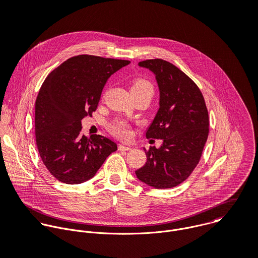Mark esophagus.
<instances>
[{"mask_svg": "<svg viewBox=\"0 0 258 258\" xmlns=\"http://www.w3.org/2000/svg\"><path fill=\"white\" fill-rule=\"evenodd\" d=\"M131 149L132 148L130 146H124V145H121V144L118 145V150H120V151H128Z\"/></svg>", "mask_w": 258, "mask_h": 258, "instance_id": "obj_1", "label": "esophagus"}]
</instances>
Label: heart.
<instances>
[{"label":"heart","instance_id":"heart-1","mask_svg":"<svg viewBox=\"0 0 258 258\" xmlns=\"http://www.w3.org/2000/svg\"><path fill=\"white\" fill-rule=\"evenodd\" d=\"M132 93H142V92H148L153 94V87L152 85L144 79H137L132 86L131 89ZM110 131H111L112 134L115 136L122 138V139H127L131 136V131L130 126L126 124V122L122 120H116L113 123L110 124L109 126Z\"/></svg>","mask_w":258,"mask_h":258}]
</instances>
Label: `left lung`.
Returning a JSON list of instances; mask_svg holds the SVG:
<instances>
[{
  "label": "left lung",
  "mask_w": 258,
  "mask_h": 258,
  "mask_svg": "<svg viewBox=\"0 0 258 258\" xmlns=\"http://www.w3.org/2000/svg\"><path fill=\"white\" fill-rule=\"evenodd\" d=\"M139 66L154 73L159 89V109L146 137L160 139L162 145L150 147L136 175L155 189L173 188L199 163L209 132L208 111L197 85L173 64L150 59Z\"/></svg>",
  "instance_id": "left-lung-1"
}]
</instances>
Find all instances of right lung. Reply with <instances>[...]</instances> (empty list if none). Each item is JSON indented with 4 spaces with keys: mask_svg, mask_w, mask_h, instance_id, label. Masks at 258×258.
<instances>
[{
    "mask_svg": "<svg viewBox=\"0 0 258 258\" xmlns=\"http://www.w3.org/2000/svg\"><path fill=\"white\" fill-rule=\"evenodd\" d=\"M127 60L93 55L71 57L46 78L35 101V141L40 156L58 180L77 185L92 178L117 150L100 135H82V119L92 116L103 88Z\"/></svg>",
    "mask_w": 258,
    "mask_h": 258,
    "instance_id": "obj_1",
    "label": "right lung"
}]
</instances>
